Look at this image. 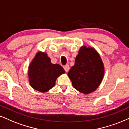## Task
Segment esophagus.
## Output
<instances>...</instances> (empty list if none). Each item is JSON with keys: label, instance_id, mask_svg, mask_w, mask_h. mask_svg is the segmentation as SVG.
<instances>
[{"label": "esophagus", "instance_id": "obj_1", "mask_svg": "<svg viewBox=\"0 0 129 129\" xmlns=\"http://www.w3.org/2000/svg\"><path fill=\"white\" fill-rule=\"evenodd\" d=\"M64 71H66V72H68V71H69V66L68 64H66V65H65V66H64Z\"/></svg>", "mask_w": 129, "mask_h": 129}]
</instances>
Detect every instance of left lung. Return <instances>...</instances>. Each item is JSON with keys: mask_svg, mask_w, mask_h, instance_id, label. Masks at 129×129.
I'll return each mask as SVG.
<instances>
[{"mask_svg": "<svg viewBox=\"0 0 129 129\" xmlns=\"http://www.w3.org/2000/svg\"><path fill=\"white\" fill-rule=\"evenodd\" d=\"M105 68L99 54L94 48L82 46L74 66L68 75L76 90L84 94L94 91L101 84Z\"/></svg>", "mask_w": 129, "mask_h": 129, "instance_id": "1", "label": "left lung"}]
</instances>
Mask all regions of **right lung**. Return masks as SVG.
<instances>
[{"label":"right lung","mask_w":129,"mask_h":129,"mask_svg":"<svg viewBox=\"0 0 129 129\" xmlns=\"http://www.w3.org/2000/svg\"><path fill=\"white\" fill-rule=\"evenodd\" d=\"M64 73L60 64L51 63L47 53L39 51L28 66V81L35 90L45 93L54 87L57 78Z\"/></svg>","instance_id":"1"}]
</instances>
